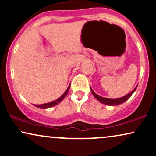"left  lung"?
<instances>
[{
  "label": "left lung",
  "instance_id": "1",
  "mask_svg": "<svg viewBox=\"0 0 156 156\" xmlns=\"http://www.w3.org/2000/svg\"><path fill=\"white\" fill-rule=\"evenodd\" d=\"M137 87H138V86H137ZM137 87H136V88L134 89L132 91V92L130 93H129L128 94H127V95L122 97V98H117V99H109V98H103V97H101V96L98 95V94H97L96 93L94 92L92 89H91V91H92L93 95L94 96V98H95L96 99L98 100V101H99L100 102H101V103H103V104H105V105H117L122 104V103H123L124 102L126 101L127 100L129 99L130 97L131 96L132 94H133V92L136 91V89Z\"/></svg>",
  "mask_w": 156,
  "mask_h": 156
}]
</instances>
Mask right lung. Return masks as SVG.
Listing matches in <instances>:
<instances>
[{
  "instance_id": "obj_1",
  "label": "right lung",
  "mask_w": 156,
  "mask_h": 156,
  "mask_svg": "<svg viewBox=\"0 0 156 156\" xmlns=\"http://www.w3.org/2000/svg\"><path fill=\"white\" fill-rule=\"evenodd\" d=\"M69 87H70V85L68 87V88H67V90H66V92H64V94H62V95L59 98H58V99L55 100V101H52V102H51V103H44V104H42V105H34L36 107H37V108H51V107L54 106V105H57L58 103H59L61 101H62V100H63L64 98H65L66 95L67 94L68 91H69Z\"/></svg>"
}]
</instances>
